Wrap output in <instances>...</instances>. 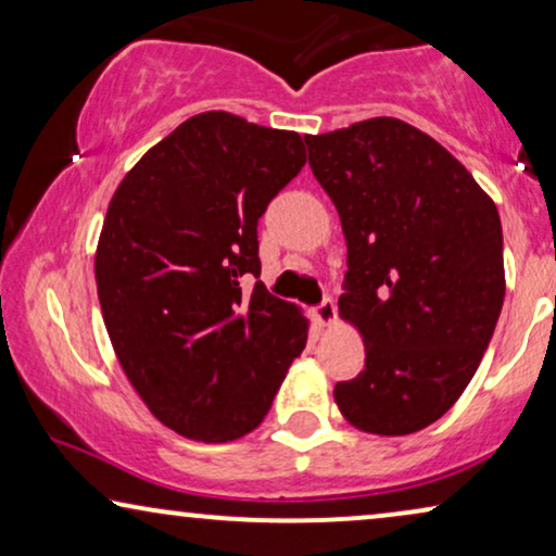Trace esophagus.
Masks as SVG:
<instances>
[{
  "mask_svg": "<svg viewBox=\"0 0 556 556\" xmlns=\"http://www.w3.org/2000/svg\"><path fill=\"white\" fill-rule=\"evenodd\" d=\"M314 314H316V321L321 324V326L331 324L333 318H337V301H333L331 295H326V299H324V301L318 303V306H316Z\"/></svg>",
  "mask_w": 556,
  "mask_h": 556,
  "instance_id": "1",
  "label": "esophagus"
}]
</instances>
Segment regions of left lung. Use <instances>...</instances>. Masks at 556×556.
<instances>
[{"label":"left lung","mask_w":556,"mask_h":556,"mask_svg":"<svg viewBox=\"0 0 556 556\" xmlns=\"http://www.w3.org/2000/svg\"><path fill=\"white\" fill-rule=\"evenodd\" d=\"M306 143L346 238L339 314L367 349L333 397L354 428L409 435L455 405L489 349L506 293L498 210L405 121H359Z\"/></svg>","instance_id":"1"}]
</instances>
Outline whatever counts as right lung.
<instances>
[{"instance_id":"right-lung-1","label":"right lung","mask_w":556,"mask_h":556,"mask_svg":"<svg viewBox=\"0 0 556 556\" xmlns=\"http://www.w3.org/2000/svg\"><path fill=\"white\" fill-rule=\"evenodd\" d=\"M303 164L306 136L207 111L113 194L96 253L103 321L136 392L179 435H248L306 346V318L257 280V219Z\"/></svg>"}]
</instances>
